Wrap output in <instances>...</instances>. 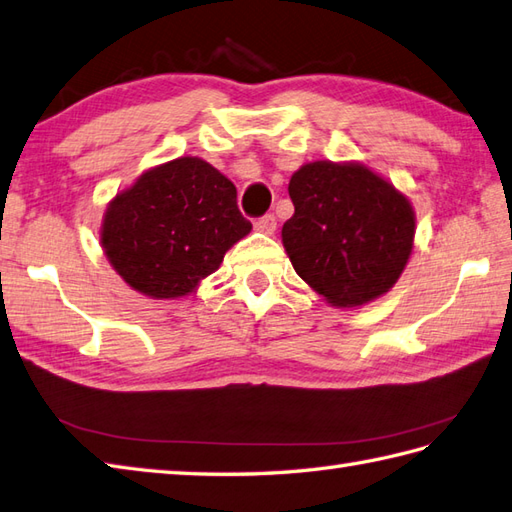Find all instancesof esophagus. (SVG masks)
Wrapping results in <instances>:
<instances>
[{
	"instance_id": "obj_1",
	"label": "esophagus",
	"mask_w": 512,
	"mask_h": 512,
	"mask_svg": "<svg viewBox=\"0 0 512 512\" xmlns=\"http://www.w3.org/2000/svg\"><path fill=\"white\" fill-rule=\"evenodd\" d=\"M254 228H256L258 232H263V234H273V232H276V228H278V219L273 217V215H265V217L256 219Z\"/></svg>"
}]
</instances>
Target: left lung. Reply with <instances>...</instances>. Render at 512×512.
Wrapping results in <instances>:
<instances>
[{
    "label": "left lung",
    "mask_w": 512,
    "mask_h": 512,
    "mask_svg": "<svg viewBox=\"0 0 512 512\" xmlns=\"http://www.w3.org/2000/svg\"><path fill=\"white\" fill-rule=\"evenodd\" d=\"M295 206L282 226L293 269L336 308L389 293L415 243L408 197L363 162L315 160L289 182Z\"/></svg>",
    "instance_id": "1"
}]
</instances>
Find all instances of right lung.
<instances>
[{
    "label": "right lung",
    "mask_w": 512,
    "mask_h": 512,
    "mask_svg": "<svg viewBox=\"0 0 512 512\" xmlns=\"http://www.w3.org/2000/svg\"><path fill=\"white\" fill-rule=\"evenodd\" d=\"M252 230L236 186L210 162L182 156L143 171L112 197L99 243L134 291L152 299L193 293Z\"/></svg>",
    "instance_id": "obj_1"
}]
</instances>
